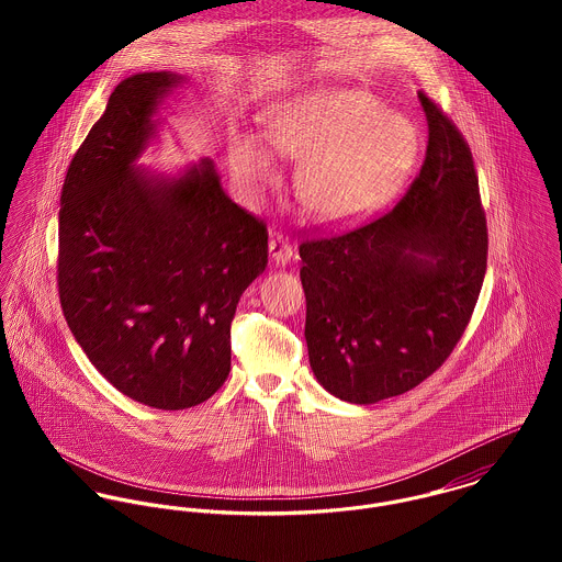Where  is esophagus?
Returning a JSON list of instances; mask_svg holds the SVG:
<instances>
[{"instance_id":"obj_1","label":"esophagus","mask_w":562,"mask_h":562,"mask_svg":"<svg viewBox=\"0 0 562 562\" xmlns=\"http://www.w3.org/2000/svg\"><path fill=\"white\" fill-rule=\"evenodd\" d=\"M268 248H270L272 261H274L277 266H285V263L294 257V246L290 244V240H288L283 234H279V232H272V234H270Z\"/></svg>"}]
</instances>
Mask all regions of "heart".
I'll return each instance as SVG.
<instances>
[{"instance_id":"obj_1","label":"heart","mask_w":562,"mask_h":562,"mask_svg":"<svg viewBox=\"0 0 562 562\" xmlns=\"http://www.w3.org/2000/svg\"><path fill=\"white\" fill-rule=\"evenodd\" d=\"M263 136L283 156H310L301 196L326 223L357 221L390 203L417 156L415 127L357 88H324L277 105ZM229 160L250 196L277 183L274 158L252 134L232 136Z\"/></svg>"}]
</instances>
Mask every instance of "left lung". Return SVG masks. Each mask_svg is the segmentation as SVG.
<instances>
[{"label":"left lung","instance_id":"1","mask_svg":"<svg viewBox=\"0 0 562 562\" xmlns=\"http://www.w3.org/2000/svg\"><path fill=\"white\" fill-rule=\"evenodd\" d=\"M426 158L374 221L299 246L305 339L322 387L372 404L417 387L450 357L486 270V218L470 145L419 92Z\"/></svg>","mask_w":562,"mask_h":562}]
</instances>
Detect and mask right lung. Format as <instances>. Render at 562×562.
I'll list each match as a JSON object with an SVG mask.
<instances>
[{
	"instance_id": "add662e5",
	"label": "right lung",
	"mask_w": 562,
	"mask_h": 562,
	"mask_svg": "<svg viewBox=\"0 0 562 562\" xmlns=\"http://www.w3.org/2000/svg\"><path fill=\"white\" fill-rule=\"evenodd\" d=\"M170 71L121 81L65 177L58 294L90 363L127 398L179 411L232 370V321L266 270L263 221L223 190L214 161L177 177L136 160L156 138Z\"/></svg>"
}]
</instances>
